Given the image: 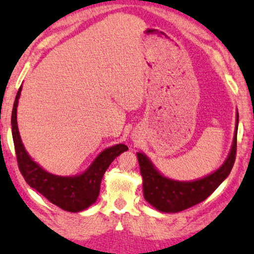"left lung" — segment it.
Here are the masks:
<instances>
[{"label": "left lung", "mask_w": 254, "mask_h": 254, "mask_svg": "<svg viewBox=\"0 0 254 254\" xmlns=\"http://www.w3.org/2000/svg\"><path fill=\"white\" fill-rule=\"evenodd\" d=\"M238 125L239 113L237 111L233 144L228 158L219 170L201 180L180 182L167 179L154 167L146 155L137 153L140 174L143 176V190L146 201L159 212L176 213L192 207L206 199L229 176L234 165L235 154H237Z\"/></svg>", "instance_id": "obj_1"}]
</instances>
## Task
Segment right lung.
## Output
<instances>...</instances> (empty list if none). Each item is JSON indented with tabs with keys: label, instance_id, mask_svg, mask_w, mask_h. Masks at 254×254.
<instances>
[{
	"label": "right lung",
	"instance_id": "add662e5",
	"mask_svg": "<svg viewBox=\"0 0 254 254\" xmlns=\"http://www.w3.org/2000/svg\"><path fill=\"white\" fill-rule=\"evenodd\" d=\"M22 87L16 93L12 110V136L21 174L31 188L38 190L52 204L68 212L86 210L97 201L105 172L114 159L126 152L128 147L117 144L101 152L88 170L77 176H58L44 171L26 153L22 144L16 122V108Z\"/></svg>",
	"mask_w": 254,
	"mask_h": 254
}]
</instances>
